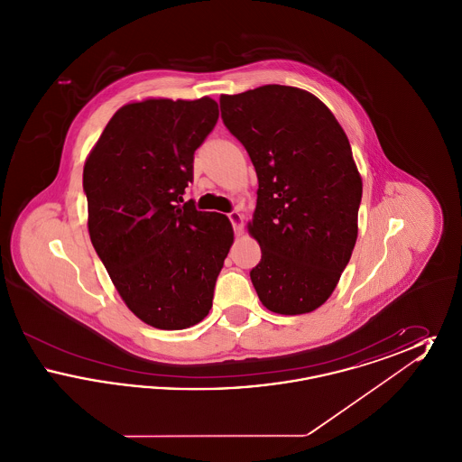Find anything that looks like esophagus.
Here are the masks:
<instances>
[{
	"label": "esophagus",
	"mask_w": 462,
	"mask_h": 462,
	"mask_svg": "<svg viewBox=\"0 0 462 462\" xmlns=\"http://www.w3.org/2000/svg\"><path fill=\"white\" fill-rule=\"evenodd\" d=\"M228 218L232 221V225H234L236 232H237V234H241L242 225H244V215H242L241 211L234 209L232 213H228Z\"/></svg>",
	"instance_id": "esophagus-1"
}]
</instances>
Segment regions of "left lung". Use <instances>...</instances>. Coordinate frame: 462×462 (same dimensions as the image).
I'll list each match as a JSON object with an SVG mask.
<instances>
[{"label":"left lung","instance_id":"1","mask_svg":"<svg viewBox=\"0 0 462 462\" xmlns=\"http://www.w3.org/2000/svg\"><path fill=\"white\" fill-rule=\"evenodd\" d=\"M220 109L258 176L253 286L273 313H310L329 300L358 236L362 176L348 136L324 102L294 87L221 95Z\"/></svg>","mask_w":462,"mask_h":462}]
</instances>
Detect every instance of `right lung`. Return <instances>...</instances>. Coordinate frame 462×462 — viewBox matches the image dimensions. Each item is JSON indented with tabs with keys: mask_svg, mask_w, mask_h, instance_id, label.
<instances>
[{
	"mask_svg": "<svg viewBox=\"0 0 462 462\" xmlns=\"http://www.w3.org/2000/svg\"><path fill=\"white\" fill-rule=\"evenodd\" d=\"M217 121L209 97L132 102L85 162L91 244L126 307L155 329H187L209 313L234 242L225 215L180 204L194 152Z\"/></svg>",
	"mask_w": 462,
	"mask_h": 462,
	"instance_id": "1",
	"label": "right lung"
}]
</instances>
